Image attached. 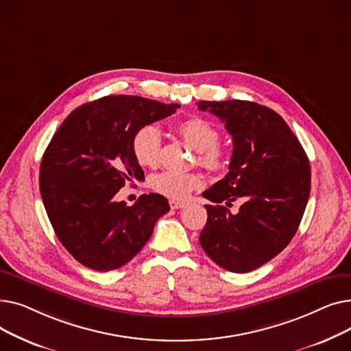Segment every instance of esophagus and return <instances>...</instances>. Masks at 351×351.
Wrapping results in <instances>:
<instances>
[{"mask_svg":"<svg viewBox=\"0 0 351 351\" xmlns=\"http://www.w3.org/2000/svg\"><path fill=\"white\" fill-rule=\"evenodd\" d=\"M169 205H171L172 209H182V208L186 206L185 202H179V200H171Z\"/></svg>","mask_w":351,"mask_h":351,"instance_id":"1","label":"esophagus"}]
</instances>
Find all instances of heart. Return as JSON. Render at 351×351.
<instances>
[{
	"label": "heart",
	"instance_id": "1",
	"mask_svg": "<svg viewBox=\"0 0 351 351\" xmlns=\"http://www.w3.org/2000/svg\"><path fill=\"white\" fill-rule=\"evenodd\" d=\"M180 138L197 151V162L210 172H223L228 168V152L220 146V134L209 121L191 117L176 125ZM132 154L141 166L155 168L160 160V132L155 125H143L132 136ZM200 178L195 173L165 171L152 178V188L171 199L182 200L199 188Z\"/></svg>",
	"mask_w": 351,
	"mask_h": 351
}]
</instances>
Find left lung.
<instances>
[{"instance_id": "obj_1", "label": "left lung", "mask_w": 351, "mask_h": 351, "mask_svg": "<svg viewBox=\"0 0 351 351\" xmlns=\"http://www.w3.org/2000/svg\"><path fill=\"white\" fill-rule=\"evenodd\" d=\"M233 138L229 172L204 192L208 222L199 242L229 271L247 273L278 256L296 234L310 195V165L299 139L273 109L249 101H199ZM243 206L233 215L231 202ZM223 203V206H220Z\"/></svg>"}]
</instances>
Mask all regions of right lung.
<instances>
[{
  "mask_svg": "<svg viewBox=\"0 0 351 351\" xmlns=\"http://www.w3.org/2000/svg\"><path fill=\"white\" fill-rule=\"evenodd\" d=\"M179 104L132 95L104 97L73 109L53 134L40 168V191L62 246L98 271L119 269L139 253L169 204L158 193L135 205L115 195L143 180L132 136L143 125L172 115Z\"/></svg>",
  "mask_w": 351,
  "mask_h": 351,
  "instance_id": "1",
  "label": "right lung"
}]
</instances>
